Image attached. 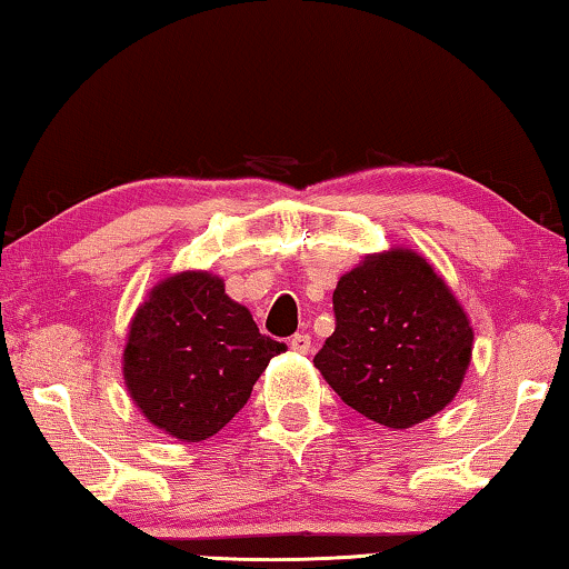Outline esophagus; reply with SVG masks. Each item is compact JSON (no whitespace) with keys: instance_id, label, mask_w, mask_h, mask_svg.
Wrapping results in <instances>:
<instances>
[{"instance_id":"esophagus-1","label":"esophagus","mask_w":569,"mask_h":569,"mask_svg":"<svg viewBox=\"0 0 569 569\" xmlns=\"http://www.w3.org/2000/svg\"><path fill=\"white\" fill-rule=\"evenodd\" d=\"M291 349L299 351V355H309V351H311V337H309V333H293V337H291Z\"/></svg>"}]
</instances>
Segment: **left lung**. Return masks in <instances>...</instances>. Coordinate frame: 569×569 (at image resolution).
I'll return each instance as SVG.
<instances>
[{"mask_svg":"<svg viewBox=\"0 0 569 569\" xmlns=\"http://www.w3.org/2000/svg\"><path fill=\"white\" fill-rule=\"evenodd\" d=\"M337 329L313 357L351 410L402 430L456 398L471 362L473 329L426 258L369 256L339 278Z\"/></svg>","mask_w":569,"mask_h":569,"instance_id":"left-lung-1","label":"left lung"}]
</instances>
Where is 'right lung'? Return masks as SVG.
I'll use <instances>...</instances> for the list:
<instances>
[{"label":"right lung","instance_id":"1","mask_svg":"<svg viewBox=\"0 0 569 569\" xmlns=\"http://www.w3.org/2000/svg\"><path fill=\"white\" fill-rule=\"evenodd\" d=\"M281 351L283 341L260 333L218 276L189 270L161 281L139 306L123 377L151 426L200 443L246 408L252 385Z\"/></svg>","mask_w":569,"mask_h":569}]
</instances>
